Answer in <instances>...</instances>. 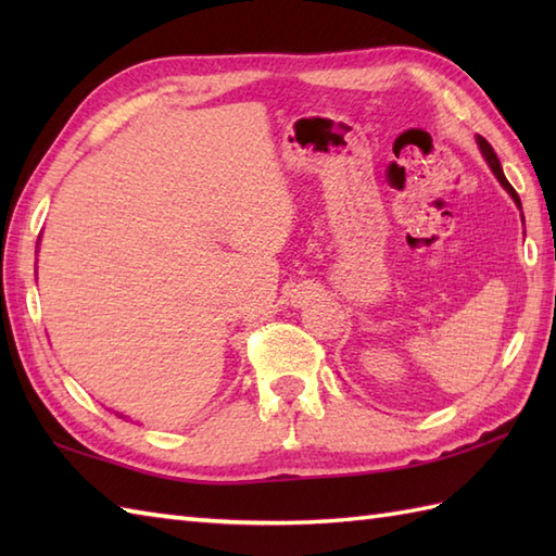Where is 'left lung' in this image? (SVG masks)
<instances>
[{"label":"left lung","instance_id":"1","mask_svg":"<svg viewBox=\"0 0 556 556\" xmlns=\"http://www.w3.org/2000/svg\"><path fill=\"white\" fill-rule=\"evenodd\" d=\"M478 146H480V150H482V155H485V160H488V164H490V169L494 172V176H497L500 179V184L506 188V191H509V195L516 200V205L521 207V198H518V193L514 191V186L506 181V176H504V172H502V164H500V160H497V152L492 150V146L488 143L485 138L482 136H478Z\"/></svg>","mask_w":556,"mask_h":556}]
</instances>
